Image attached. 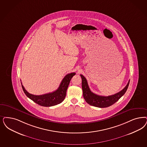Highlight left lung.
<instances>
[{
  "instance_id": "8db88e82",
  "label": "left lung",
  "mask_w": 147,
  "mask_h": 147,
  "mask_svg": "<svg viewBox=\"0 0 147 147\" xmlns=\"http://www.w3.org/2000/svg\"><path fill=\"white\" fill-rule=\"evenodd\" d=\"M80 76L82 79L83 96L85 101L92 106L100 108L110 107L118 101L127 91L130 82L129 80L127 84V86L121 91L116 94L109 96H101L93 93L89 88L85 77L81 74Z\"/></svg>"
}]
</instances>
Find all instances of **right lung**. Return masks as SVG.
Segmentation results:
<instances>
[{"mask_svg": "<svg viewBox=\"0 0 147 147\" xmlns=\"http://www.w3.org/2000/svg\"><path fill=\"white\" fill-rule=\"evenodd\" d=\"M76 75V73H71L65 76L61 81L57 90L51 93H47L40 96H36L29 93L26 91L25 88L22 84L23 90L26 96L36 104L42 107H49L56 105L62 102L66 96V91L69 86L72 77Z\"/></svg>", "mask_w": 147, "mask_h": 147, "instance_id": "obj_1", "label": "right lung"}]
</instances>
